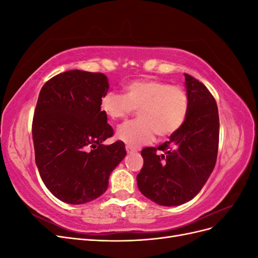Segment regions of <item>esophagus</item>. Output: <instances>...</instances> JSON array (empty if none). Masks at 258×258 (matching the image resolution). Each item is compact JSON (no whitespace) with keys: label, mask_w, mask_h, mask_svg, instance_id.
I'll list each match as a JSON object with an SVG mask.
<instances>
[{"label":"esophagus","mask_w":258,"mask_h":258,"mask_svg":"<svg viewBox=\"0 0 258 258\" xmlns=\"http://www.w3.org/2000/svg\"><path fill=\"white\" fill-rule=\"evenodd\" d=\"M126 151H127V153L128 154H132V153H135L136 152V150L135 148H132V147H130V146H126Z\"/></svg>","instance_id":"1"}]
</instances>
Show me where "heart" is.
Here are the masks:
<instances>
[{
  "label": "heart",
  "mask_w": 258,
  "mask_h": 258,
  "mask_svg": "<svg viewBox=\"0 0 258 258\" xmlns=\"http://www.w3.org/2000/svg\"><path fill=\"white\" fill-rule=\"evenodd\" d=\"M102 112L113 120L139 110L136 121L116 131L119 141L132 148L151 143L155 135L166 138L183 127L190 110L188 93L178 86L154 80H137L124 86V96L108 91L101 98Z\"/></svg>",
  "instance_id": "heart-1"
}]
</instances>
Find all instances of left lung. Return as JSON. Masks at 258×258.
Here are the masks:
<instances>
[{"instance_id": "obj_1", "label": "left lung", "mask_w": 258, "mask_h": 258, "mask_svg": "<svg viewBox=\"0 0 258 258\" xmlns=\"http://www.w3.org/2000/svg\"><path fill=\"white\" fill-rule=\"evenodd\" d=\"M190 110L183 127L169 141L141 152L143 168L137 175L140 191L155 204H186L201 190L215 167L220 118L213 96L206 86L184 74ZM164 154L158 155L157 150Z\"/></svg>"}]
</instances>
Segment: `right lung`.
<instances>
[{"instance_id": "right-lung-1", "label": "right lung", "mask_w": 258, "mask_h": 258, "mask_svg": "<svg viewBox=\"0 0 258 258\" xmlns=\"http://www.w3.org/2000/svg\"><path fill=\"white\" fill-rule=\"evenodd\" d=\"M103 73L71 70L46 83L33 117L35 163L45 186L70 205L87 204L108 187V177L127 152L113 136L100 101L107 92Z\"/></svg>"}]
</instances>
